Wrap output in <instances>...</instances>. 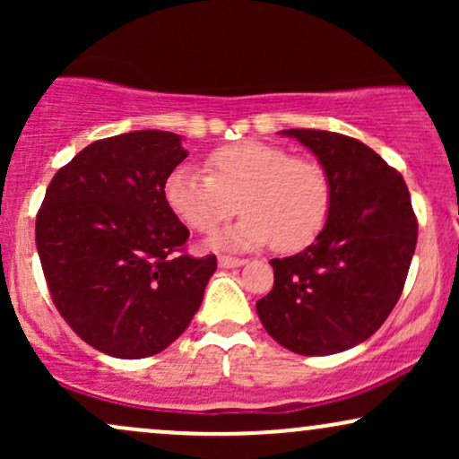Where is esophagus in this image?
I'll return each instance as SVG.
<instances>
[{
    "label": "esophagus",
    "instance_id": "obj_1",
    "mask_svg": "<svg viewBox=\"0 0 459 459\" xmlns=\"http://www.w3.org/2000/svg\"><path fill=\"white\" fill-rule=\"evenodd\" d=\"M218 265L224 267V270H229V267H241V265H246V259H235V256H220Z\"/></svg>",
    "mask_w": 459,
    "mask_h": 459
}]
</instances>
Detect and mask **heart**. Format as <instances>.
Masks as SVG:
<instances>
[{"instance_id": "heart-1", "label": "heart", "mask_w": 459, "mask_h": 459, "mask_svg": "<svg viewBox=\"0 0 459 459\" xmlns=\"http://www.w3.org/2000/svg\"><path fill=\"white\" fill-rule=\"evenodd\" d=\"M203 168L204 175L175 168L163 183V200L196 233H213L239 207L244 218L220 237V246L246 250L272 244L278 252H298L325 229L332 187L315 160L241 140L209 151Z\"/></svg>"}]
</instances>
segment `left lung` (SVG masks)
<instances>
[{
    "instance_id": "1",
    "label": "left lung",
    "mask_w": 459,
    "mask_h": 459,
    "mask_svg": "<svg viewBox=\"0 0 459 459\" xmlns=\"http://www.w3.org/2000/svg\"><path fill=\"white\" fill-rule=\"evenodd\" d=\"M330 178L332 207L315 244L272 259L273 287L256 302L263 328L302 356H328L367 341L403 291L419 224L403 177L360 140L287 129Z\"/></svg>"
}]
</instances>
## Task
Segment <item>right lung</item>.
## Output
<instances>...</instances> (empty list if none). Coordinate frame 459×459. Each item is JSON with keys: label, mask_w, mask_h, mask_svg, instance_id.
Masks as SVG:
<instances>
[{"label": "right lung", "mask_w": 459, "mask_h": 459, "mask_svg": "<svg viewBox=\"0 0 459 459\" xmlns=\"http://www.w3.org/2000/svg\"><path fill=\"white\" fill-rule=\"evenodd\" d=\"M181 135L131 131L92 142L56 172L36 247L57 313L114 358L160 354L187 328L218 261L183 255L189 230L163 200L187 157Z\"/></svg>", "instance_id": "1"}]
</instances>
